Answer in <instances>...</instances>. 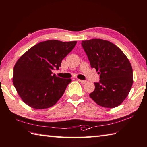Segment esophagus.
<instances>
[{
	"mask_svg": "<svg viewBox=\"0 0 147 147\" xmlns=\"http://www.w3.org/2000/svg\"><path fill=\"white\" fill-rule=\"evenodd\" d=\"M78 81L82 84H86V83H87L86 80H78Z\"/></svg>",
	"mask_w": 147,
	"mask_h": 147,
	"instance_id": "1",
	"label": "esophagus"
}]
</instances>
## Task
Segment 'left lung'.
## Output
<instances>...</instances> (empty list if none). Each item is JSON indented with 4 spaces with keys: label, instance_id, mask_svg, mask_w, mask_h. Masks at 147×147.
I'll list each match as a JSON object with an SVG mask.
<instances>
[{
    "label": "left lung",
    "instance_id": "obj_1",
    "mask_svg": "<svg viewBox=\"0 0 147 147\" xmlns=\"http://www.w3.org/2000/svg\"><path fill=\"white\" fill-rule=\"evenodd\" d=\"M82 46L92 68L100 74V82L89 96L98 105L114 108L129 94L133 84L132 68L129 59L119 48L102 39L84 40Z\"/></svg>",
    "mask_w": 147,
    "mask_h": 147
}]
</instances>
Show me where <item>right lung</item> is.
<instances>
[{"instance_id": "obj_1", "label": "right lung", "mask_w": 147, "mask_h": 147, "mask_svg": "<svg viewBox=\"0 0 147 147\" xmlns=\"http://www.w3.org/2000/svg\"><path fill=\"white\" fill-rule=\"evenodd\" d=\"M76 41L50 40L34 45L20 57L13 69V83L21 99L36 109L55 105L62 96L71 79L53 74Z\"/></svg>"}]
</instances>
